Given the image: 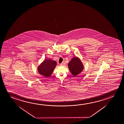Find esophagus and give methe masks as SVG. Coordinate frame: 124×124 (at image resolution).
<instances>
[{
    "mask_svg": "<svg viewBox=\"0 0 124 124\" xmlns=\"http://www.w3.org/2000/svg\"><path fill=\"white\" fill-rule=\"evenodd\" d=\"M61 66H64V65H65V63H64V62H62L61 63Z\"/></svg>",
    "mask_w": 124,
    "mask_h": 124,
    "instance_id": "1",
    "label": "esophagus"
}]
</instances>
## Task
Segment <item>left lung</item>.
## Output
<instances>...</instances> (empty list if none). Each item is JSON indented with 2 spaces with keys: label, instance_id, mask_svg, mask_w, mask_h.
Masks as SVG:
<instances>
[{
  "label": "left lung",
  "instance_id": "obj_1",
  "mask_svg": "<svg viewBox=\"0 0 124 124\" xmlns=\"http://www.w3.org/2000/svg\"><path fill=\"white\" fill-rule=\"evenodd\" d=\"M68 67L71 73L74 76L83 71V66L80 60L77 57H74L68 63Z\"/></svg>",
  "mask_w": 124,
  "mask_h": 124
}]
</instances>
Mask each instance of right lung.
Here are the masks:
<instances>
[{
	"mask_svg": "<svg viewBox=\"0 0 124 124\" xmlns=\"http://www.w3.org/2000/svg\"><path fill=\"white\" fill-rule=\"evenodd\" d=\"M56 65V61L46 59L38 67L39 73L46 77H49L53 73Z\"/></svg>",
	"mask_w": 124,
	"mask_h": 124,
	"instance_id": "right-lung-1",
	"label": "right lung"
}]
</instances>
